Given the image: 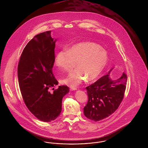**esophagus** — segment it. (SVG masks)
I'll list each match as a JSON object with an SVG mask.
<instances>
[{
    "mask_svg": "<svg viewBox=\"0 0 148 148\" xmlns=\"http://www.w3.org/2000/svg\"><path fill=\"white\" fill-rule=\"evenodd\" d=\"M70 89H71V90H77V89L76 88H75V87H71L70 88Z\"/></svg>",
    "mask_w": 148,
    "mask_h": 148,
    "instance_id": "obj_1",
    "label": "esophagus"
}]
</instances>
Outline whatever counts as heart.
Segmentation results:
<instances>
[{
	"label": "heart",
	"mask_w": 148,
	"mask_h": 148,
	"mask_svg": "<svg viewBox=\"0 0 148 148\" xmlns=\"http://www.w3.org/2000/svg\"><path fill=\"white\" fill-rule=\"evenodd\" d=\"M109 60L106 50L98 44L81 42L73 45L66 50L56 54L54 63L62 71H69L76 63L77 69L61 80V83L76 87L86 79L92 82L97 79L105 69Z\"/></svg>",
	"instance_id": "heart-1"
}]
</instances>
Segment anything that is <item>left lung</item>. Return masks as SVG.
Segmentation results:
<instances>
[{
	"instance_id": "left-lung-1",
	"label": "left lung",
	"mask_w": 148,
	"mask_h": 148,
	"mask_svg": "<svg viewBox=\"0 0 148 148\" xmlns=\"http://www.w3.org/2000/svg\"><path fill=\"white\" fill-rule=\"evenodd\" d=\"M100 78L86 88L88 101L84 108L85 116L95 121H99L112 115L118 108L124 98L127 84V75L113 80L110 74Z\"/></svg>"
}]
</instances>
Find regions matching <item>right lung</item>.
I'll return each instance as SVG.
<instances>
[{"label":"right lung","mask_w":148,"mask_h":148,"mask_svg":"<svg viewBox=\"0 0 148 148\" xmlns=\"http://www.w3.org/2000/svg\"><path fill=\"white\" fill-rule=\"evenodd\" d=\"M56 39L51 31L35 36L27 44L18 66V82L24 101L36 118L44 122L56 119L62 109V99L69 92L67 86H59L53 74ZM54 89L53 92L49 89Z\"/></svg>","instance_id":"right-lung-1"}]
</instances>
